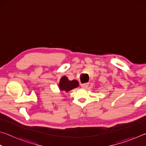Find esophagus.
<instances>
[{"label": "esophagus", "mask_w": 146, "mask_h": 146, "mask_svg": "<svg viewBox=\"0 0 146 146\" xmlns=\"http://www.w3.org/2000/svg\"><path fill=\"white\" fill-rule=\"evenodd\" d=\"M89 86V83H84V84H81V86H82V88H86L87 87H88Z\"/></svg>", "instance_id": "1"}]
</instances>
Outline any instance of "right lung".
<instances>
[{
  "instance_id": "right-lung-1",
  "label": "right lung",
  "mask_w": 146,
  "mask_h": 146,
  "mask_svg": "<svg viewBox=\"0 0 146 146\" xmlns=\"http://www.w3.org/2000/svg\"><path fill=\"white\" fill-rule=\"evenodd\" d=\"M58 86L60 91L68 92L73 89L77 88L78 86V82L76 80H69L67 76H64L60 78Z\"/></svg>"
}]
</instances>
